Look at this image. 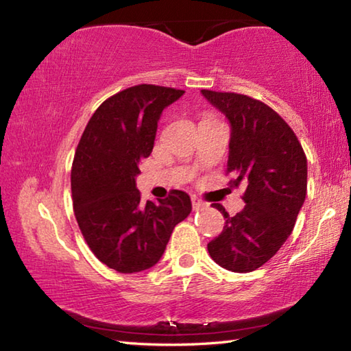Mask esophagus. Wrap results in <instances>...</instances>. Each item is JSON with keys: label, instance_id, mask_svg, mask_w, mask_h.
Instances as JSON below:
<instances>
[{"label": "esophagus", "instance_id": "esophagus-1", "mask_svg": "<svg viewBox=\"0 0 351 351\" xmlns=\"http://www.w3.org/2000/svg\"><path fill=\"white\" fill-rule=\"evenodd\" d=\"M192 206H193V210H201V209H206V207L209 206V204L204 203L203 199H199L198 197H195V195H193V197H192Z\"/></svg>", "mask_w": 351, "mask_h": 351}]
</instances>
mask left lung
Returning <instances> with one entry per match:
<instances>
[{
    "label": "left lung",
    "mask_w": 351,
    "mask_h": 351,
    "mask_svg": "<svg viewBox=\"0 0 351 351\" xmlns=\"http://www.w3.org/2000/svg\"><path fill=\"white\" fill-rule=\"evenodd\" d=\"M201 94L229 121L228 173L235 176L232 186H246V206L237 215L213 204L226 223L207 251L221 268L251 272L274 257L293 232L306 197V156L293 130L268 105L235 93Z\"/></svg>",
    "instance_id": "1"
}]
</instances>
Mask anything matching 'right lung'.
<instances>
[{
    "label": "right lung",
    "instance_id": "add662e5",
    "mask_svg": "<svg viewBox=\"0 0 351 351\" xmlns=\"http://www.w3.org/2000/svg\"><path fill=\"white\" fill-rule=\"evenodd\" d=\"M182 94L154 85L117 93L96 110L77 145L71 170L77 223L94 255L122 274L156 265L175 226L192 212L182 190L144 204L136 187L162 111Z\"/></svg>",
    "mask_w": 351,
    "mask_h": 351
}]
</instances>
